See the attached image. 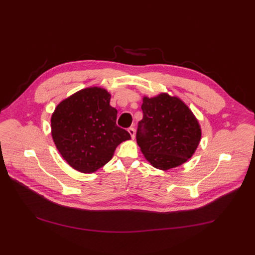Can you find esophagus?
<instances>
[{"label": "esophagus", "mask_w": 255, "mask_h": 255, "mask_svg": "<svg viewBox=\"0 0 255 255\" xmlns=\"http://www.w3.org/2000/svg\"><path fill=\"white\" fill-rule=\"evenodd\" d=\"M128 132H129V134H130L131 138H132V139H134V137H135V129H134V128H132V127H130V128L128 129Z\"/></svg>", "instance_id": "esophagus-1"}]
</instances>
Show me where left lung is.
I'll return each instance as SVG.
<instances>
[{
    "label": "left lung",
    "mask_w": 255,
    "mask_h": 255,
    "mask_svg": "<svg viewBox=\"0 0 255 255\" xmlns=\"http://www.w3.org/2000/svg\"><path fill=\"white\" fill-rule=\"evenodd\" d=\"M143 118L136 140L141 152L153 167L167 170L187 162L202 137L200 123L191 109L167 93L143 97Z\"/></svg>",
    "instance_id": "1"
}]
</instances>
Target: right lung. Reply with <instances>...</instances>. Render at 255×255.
<instances>
[{
    "instance_id": "obj_1",
    "label": "right lung",
    "mask_w": 255,
    "mask_h": 255,
    "mask_svg": "<svg viewBox=\"0 0 255 255\" xmlns=\"http://www.w3.org/2000/svg\"><path fill=\"white\" fill-rule=\"evenodd\" d=\"M106 89L90 87L62 100L51 116V136L72 168L93 173L110 161L116 147L131 139L116 125L117 110Z\"/></svg>"
}]
</instances>
